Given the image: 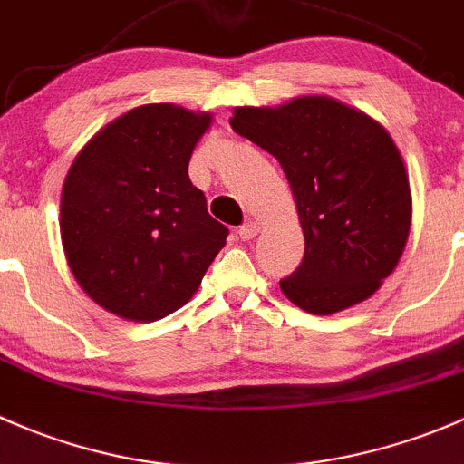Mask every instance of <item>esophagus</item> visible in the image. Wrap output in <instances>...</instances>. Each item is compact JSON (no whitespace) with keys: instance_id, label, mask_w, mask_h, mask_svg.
<instances>
[{"instance_id":"obj_1","label":"esophagus","mask_w":464,"mask_h":464,"mask_svg":"<svg viewBox=\"0 0 464 464\" xmlns=\"http://www.w3.org/2000/svg\"><path fill=\"white\" fill-rule=\"evenodd\" d=\"M256 234H259V223L256 221H246L241 227H238V237H241L243 241H252Z\"/></svg>"}]
</instances>
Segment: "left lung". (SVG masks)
I'll use <instances>...</instances> for the list:
<instances>
[{
  "label": "left lung",
  "instance_id": "8db88e82",
  "mask_svg": "<svg viewBox=\"0 0 464 464\" xmlns=\"http://www.w3.org/2000/svg\"><path fill=\"white\" fill-rule=\"evenodd\" d=\"M230 125L279 160L304 230V261L279 285L295 305L333 314L395 270L411 230L402 156L380 122L328 95L237 107Z\"/></svg>",
  "mask_w": 464,
  "mask_h": 464
}]
</instances>
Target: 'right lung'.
I'll return each mask as SVG.
<instances>
[{"label": "right lung", "instance_id": "obj_1", "mask_svg": "<svg viewBox=\"0 0 464 464\" xmlns=\"http://www.w3.org/2000/svg\"><path fill=\"white\" fill-rule=\"evenodd\" d=\"M212 113L142 104L80 150L64 179L60 234L80 288L107 313L156 322L198 290L227 227L189 180Z\"/></svg>", "mask_w": 464, "mask_h": 464}]
</instances>
